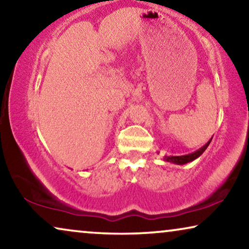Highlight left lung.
I'll return each instance as SVG.
<instances>
[{
  "mask_svg": "<svg viewBox=\"0 0 249 249\" xmlns=\"http://www.w3.org/2000/svg\"><path fill=\"white\" fill-rule=\"evenodd\" d=\"M211 141H212V139H210V141L207 142L206 144L203 146V147L197 149L196 152L190 153V154H186V155H181V156H164V159H163V160H164V161H166V162L173 163V164H179V165H182V164H186V163L193 162L194 160L199 158V156L202 155L204 152H205V149L207 148V146L210 145Z\"/></svg>",
  "mask_w": 249,
  "mask_h": 249,
  "instance_id": "left-lung-1",
  "label": "left lung"
}]
</instances>
